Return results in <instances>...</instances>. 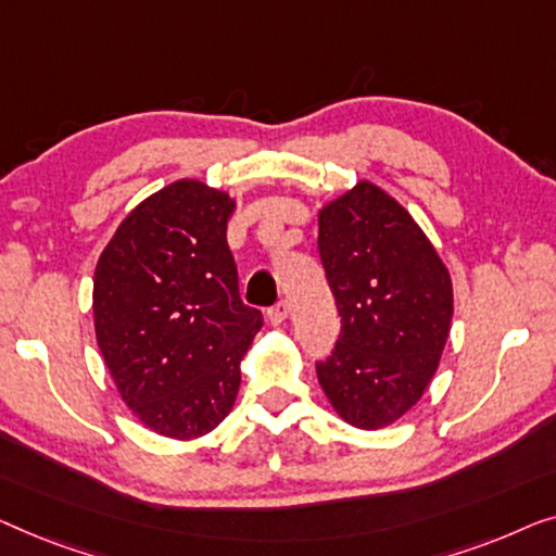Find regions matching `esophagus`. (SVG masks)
I'll list each match as a JSON object with an SVG mask.
<instances>
[{"instance_id":"34e87169","label":"esophagus","mask_w":556,"mask_h":556,"mask_svg":"<svg viewBox=\"0 0 556 556\" xmlns=\"http://www.w3.org/2000/svg\"><path fill=\"white\" fill-rule=\"evenodd\" d=\"M287 315H289V302H287V300H279V302L275 304V307L267 309V317H269L275 325L285 323Z\"/></svg>"}]
</instances>
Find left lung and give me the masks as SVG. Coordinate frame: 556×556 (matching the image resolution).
I'll return each mask as SVG.
<instances>
[{
	"mask_svg": "<svg viewBox=\"0 0 556 556\" xmlns=\"http://www.w3.org/2000/svg\"><path fill=\"white\" fill-rule=\"evenodd\" d=\"M317 252L340 315L319 386L348 424H393L424 395L448 340V271L408 211L365 181L319 211Z\"/></svg>",
	"mask_w": 556,
	"mask_h": 556,
	"instance_id": "obj_1",
	"label": "left lung"
}]
</instances>
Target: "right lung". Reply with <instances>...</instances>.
<instances>
[{
	"label": "right lung",
	"instance_id": "obj_1",
	"mask_svg": "<svg viewBox=\"0 0 556 556\" xmlns=\"http://www.w3.org/2000/svg\"><path fill=\"white\" fill-rule=\"evenodd\" d=\"M233 201L201 181L146 199L105 247L92 285L100 353L128 408L170 438L229 416L239 359L262 330L226 241Z\"/></svg>",
	"mask_w": 556,
	"mask_h": 556
}]
</instances>
